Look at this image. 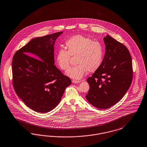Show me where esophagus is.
<instances>
[{
  "mask_svg": "<svg viewBox=\"0 0 147 147\" xmlns=\"http://www.w3.org/2000/svg\"><path fill=\"white\" fill-rule=\"evenodd\" d=\"M73 83H74V84H76V83H79L80 82H81L82 81H77V80H73L72 81Z\"/></svg>",
  "mask_w": 147,
  "mask_h": 147,
  "instance_id": "34e87169",
  "label": "esophagus"
}]
</instances>
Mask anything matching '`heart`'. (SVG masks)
<instances>
[{"label": "heart", "instance_id": "b5f03b06", "mask_svg": "<svg viewBox=\"0 0 147 147\" xmlns=\"http://www.w3.org/2000/svg\"><path fill=\"white\" fill-rule=\"evenodd\" d=\"M67 50L59 49L56 55V62L59 68L67 70L70 66L71 56H76V65L65 72V74L76 80L82 79L88 71L94 72L100 68L104 57L102 44L91 38L80 35H73L65 41Z\"/></svg>", "mask_w": 147, "mask_h": 147}]
</instances>
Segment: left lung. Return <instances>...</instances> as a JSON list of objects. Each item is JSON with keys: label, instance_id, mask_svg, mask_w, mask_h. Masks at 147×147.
Wrapping results in <instances>:
<instances>
[{"label": "left lung", "instance_id": "1", "mask_svg": "<svg viewBox=\"0 0 147 147\" xmlns=\"http://www.w3.org/2000/svg\"><path fill=\"white\" fill-rule=\"evenodd\" d=\"M103 40L106 53L100 68L87 79L86 98L99 109L115 105L126 94L132 80V59L127 48L111 36Z\"/></svg>", "mask_w": 147, "mask_h": 147}]
</instances>
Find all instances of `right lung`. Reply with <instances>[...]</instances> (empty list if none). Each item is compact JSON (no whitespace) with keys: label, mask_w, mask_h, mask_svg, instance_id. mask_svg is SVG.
Instances as JSON below:
<instances>
[{"label":"right lung","mask_w":147,"mask_h":147,"mask_svg":"<svg viewBox=\"0 0 147 147\" xmlns=\"http://www.w3.org/2000/svg\"><path fill=\"white\" fill-rule=\"evenodd\" d=\"M62 33L32 39L13 57L15 91L24 104L35 112L45 113L53 109L71 84L70 78L54 65L55 42Z\"/></svg>","instance_id":"1"}]
</instances>
